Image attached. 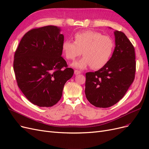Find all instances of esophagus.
I'll list each match as a JSON object with an SVG mask.
<instances>
[{
  "label": "esophagus",
  "mask_w": 149,
  "mask_h": 149,
  "mask_svg": "<svg viewBox=\"0 0 149 149\" xmlns=\"http://www.w3.org/2000/svg\"><path fill=\"white\" fill-rule=\"evenodd\" d=\"M80 73H81L80 71H79L78 70H74V74L75 75H78V74H80Z\"/></svg>",
  "instance_id": "34e87169"
}]
</instances>
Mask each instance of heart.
<instances>
[{
    "mask_svg": "<svg viewBox=\"0 0 149 149\" xmlns=\"http://www.w3.org/2000/svg\"><path fill=\"white\" fill-rule=\"evenodd\" d=\"M74 42L66 40L62 44V52L68 60H74L81 53L83 56L71 66L84 70L91 66L94 69H100L110 60L114 51V42L109 36L102 35L93 30H83L76 32Z\"/></svg>",
    "mask_w": 149,
    "mask_h": 149,
    "instance_id": "heart-1",
    "label": "heart"
}]
</instances>
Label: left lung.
I'll list each match as a JSON object with an SVG mask.
<instances>
[{"instance_id":"1","label":"left lung","mask_w":149,"mask_h":149,"mask_svg":"<svg viewBox=\"0 0 149 149\" xmlns=\"http://www.w3.org/2000/svg\"><path fill=\"white\" fill-rule=\"evenodd\" d=\"M114 34L116 46L109 62L98 71L86 74V97L97 107H109L119 102L135 78L136 63L132 44L122 31L115 30Z\"/></svg>"}]
</instances>
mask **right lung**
Here are the masks:
<instances>
[{"mask_svg":"<svg viewBox=\"0 0 149 149\" xmlns=\"http://www.w3.org/2000/svg\"><path fill=\"white\" fill-rule=\"evenodd\" d=\"M61 30L53 25L31 30L22 37L15 53L17 84L27 100L39 107L56 104L74 73L61 57L64 36Z\"/></svg>","mask_w":149,"mask_h":149,"instance_id":"1","label":"right lung"}]
</instances>
